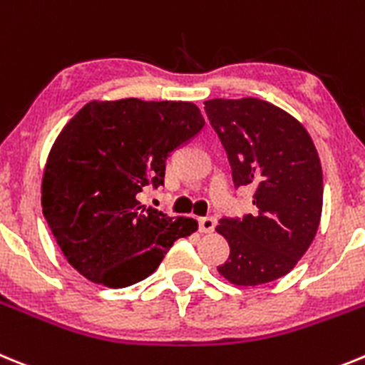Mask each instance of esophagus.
Masks as SVG:
<instances>
[{"instance_id":"obj_1","label":"esophagus","mask_w":365,"mask_h":365,"mask_svg":"<svg viewBox=\"0 0 365 365\" xmlns=\"http://www.w3.org/2000/svg\"><path fill=\"white\" fill-rule=\"evenodd\" d=\"M216 227V220L212 216H207V218H200V231L202 232H212Z\"/></svg>"}]
</instances>
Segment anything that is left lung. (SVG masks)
Wrapping results in <instances>:
<instances>
[{
    "label": "left lung",
    "mask_w": 365,
    "mask_h": 365,
    "mask_svg": "<svg viewBox=\"0 0 365 365\" xmlns=\"http://www.w3.org/2000/svg\"><path fill=\"white\" fill-rule=\"evenodd\" d=\"M205 113L227 153L235 185L255 187V215L223 218L216 231L231 255L220 265L242 287L287 274L317 236L324 178L317 147L300 121L258 98L205 101Z\"/></svg>",
    "instance_id": "left-lung-1"
}]
</instances>
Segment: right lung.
Instances as JSON below:
<instances>
[{
  "instance_id": "add662e5",
  "label": "right lung",
  "mask_w": 365,
  "mask_h": 365,
  "mask_svg": "<svg viewBox=\"0 0 365 365\" xmlns=\"http://www.w3.org/2000/svg\"><path fill=\"white\" fill-rule=\"evenodd\" d=\"M190 101L125 98L88 101L58 134L45 163L41 207L68 264L105 287L153 274L178 238L198 222L140 203L149 183L163 185L165 160L202 130Z\"/></svg>"
}]
</instances>
